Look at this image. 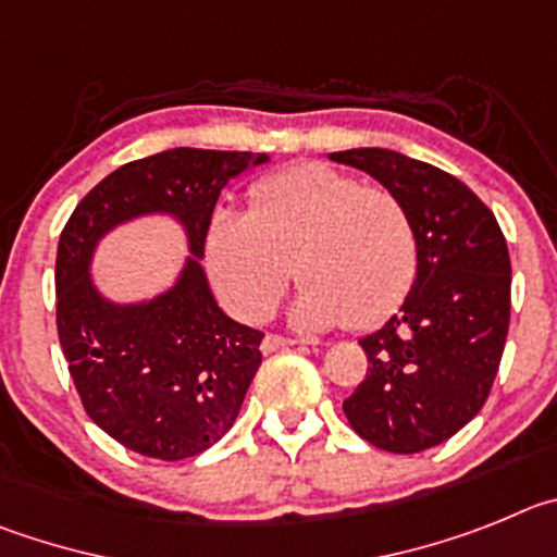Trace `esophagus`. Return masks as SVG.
<instances>
[{
	"mask_svg": "<svg viewBox=\"0 0 557 557\" xmlns=\"http://www.w3.org/2000/svg\"><path fill=\"white\" fill-rule=\"evenodd\" d=\"M294 344H305V341H297V338H285V335H272V333H269L267 338H263V352H274V349L294 347Z\"/></svg>",
	"mask_w": 557,
	"mask_h": 557,
	"instance_id": "1",
	"label": "esophagus"
}]
</instances>
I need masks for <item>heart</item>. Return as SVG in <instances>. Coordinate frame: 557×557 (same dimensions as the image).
Wrapping results in <instances>:
<instances>
[{
	"mask_svg": "<svg viewBox=\"0 0 557 557\" xmlns=\"http://www.w3.org/2000/svg\"><path fill=\"white\" fill-rule=\"evenodd\" d=\"M208 267L242 319L272 313L294 267L305 285L297 322L366 330L413 288L419 233L397 191L327 163H299L249 188L247 216L219 210L210 219Z\"/></svg>",
	"mask_w": 557,
	"mask_h": 557,
	"instance_id": "b5f03b06",
	"label": "heart"
}]
</instances>
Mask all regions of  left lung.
Masks as SVG:
<instances>
[{
    "label": "left lung",
    "instance_id": "obj_1",
    "mask_svg": "<svg viewBox=\"0 0 557 557\" xmlns=\"http://www.w3.org/2000/svg\"><path fill=\"white\" fill-rule=\"evenodd\" d=\"M413 213L419 269L403 308L358 344L369 369L347 422L385 453L438 447L491 394L510 324V258L497 219L458 177L391 149L333 152Z\"/></svg>",
    "mask_w": 557,
    "mask_h": 557
}]
</instances>
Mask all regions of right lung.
<instances>
[{
    "instance_id": "1",
    "label": "right lung",
    "mask_w": 557,
    "mask_h": 557,
    "mask_svg": "<svg viewBox=\"0 0 557 557\" xmlns=\"http://www.w3.org/2000/svg\"><path fill=\"white\" fill-rule=\"evenodd\" d=\"M263 163L269 154L188 147L133 160L94 185L60 233L54 294L69 374L97 428L144 458H194L233 428L263 360V333L219 308L197 259L163 298L108 304L87 277L92 247L110 226L166 209L202 258L222 188Z\"/></svg>"
}]
</instances>
